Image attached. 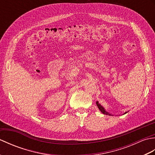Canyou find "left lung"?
<instances>
[{
	"instance_id": "1",
	"label": "left lung",
	"mask_w": 155,
	"mask_h": 155,
	"mask_svg": "<svg viewBox=\"0 0 155 155\" xmlns=\"http://www.w3.org/2000/svg\"><path fill=\"white\" fill-rule=\"evenodd\" d=\"M97 107H98V108H99V110L102 112V113H103V114H107V115H110V116H111V114H109V113H108V112H107L106 110H104V108L103 107H102L101 106V105L99 104V103H98V101H97ZM127 113H125L124 114H126ZM112 116H113V115H112Z\"/></svg>"
}]
</instances>
